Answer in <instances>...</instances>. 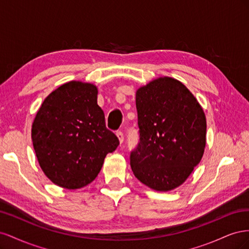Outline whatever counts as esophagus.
I'll list each match as a JSON object with an SVG mask.
<instances>
[{"label": "esophagus", "mask_w": 249, "mask_h": 249, "mask_svg": "<svg viewBox=\"0 0 249 249\" xmlns=\"http://www.w3.org/2000/svg\"><path fill=\"white\" fill-rule=\"evenodd\" d=\"M116 136H117V138H118V140H119V142H120V143H123V142H124V133H123L122 131H118V132L116 133Z\"/></svg>", "instance_id": "obj_1"}]
</instances>
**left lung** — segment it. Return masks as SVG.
<instances>
[{"instance_id":"left-lung-1","label":"left lung","mask_w":249,"mask_h":249,"mask_svg":"<svg viewBox=\"0 0 249 249\" xmlns=\"http://www.w3.org/2000/svg\"><path fill=\"white\" fill-rule=\"evenodd\" d=\"M136 108L140 141L130 157L134 175L154 190L175 189L205 152V113L183 83L169 77L140 87Z\"/></svg>"}]
</instances>
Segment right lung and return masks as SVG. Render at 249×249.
Returning a JSON list of instances; mask_svg holds the SVG:
<instances>
[{"instance_id": "add662e5", "label": "right lung", "mask_w": 249, "mask_h": 249, "mask_svg": "<svg viewBox=\"0 0 249 249\" xmlns=\"http://www.w3.org/2000/svg\"><path fill=\"white\" fill-rule=\"evenodd\" d=\"M32 141L42 171L65 189L90 184L107 154L119 144L97 105V88L71 81L48 95L32 124Z\"/></svg>"}]
</instances>
